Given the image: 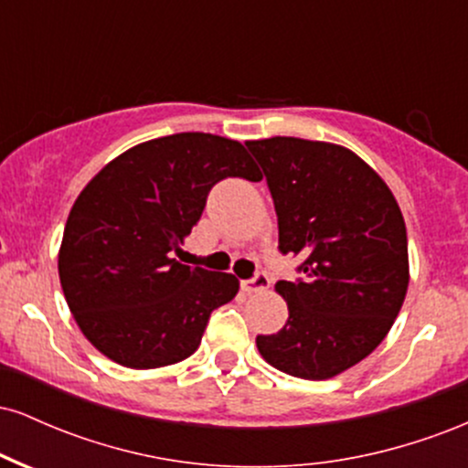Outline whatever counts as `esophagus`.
<instances>
[{"label":"esophagus","instance_id":"34e87169","mask_svg":"<svg viewBox=\"0 0 468 468\" xmlns=\"http://www.w3.org/2000/svg\"><path fill=\"white\" fill-rule=\"evenodd\" d=\"M271 288V279H268L266 272H257L255 277L246 279V282H241V290L244 292H261V290H268Z\"/></svg>","mask_w":468,"mask_h":468}]
</instances>
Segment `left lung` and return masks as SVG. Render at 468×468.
Returning <instances> with one entry per match:
<instances>
[{
    "label": "left lung",
    "instance_id": "1",
    "mask_svg": "<svg viewBox=\"0 0 468 468\" xmlns=\"http://www.w3.org/2000/svg\"><path fill=\"white\" fill-rule=\"evenodd\" d=\"M275 202L279 250L303 257L302 279L277 282L288 321L257 336L266 363L325 380L380 346L410 286L407 229L383 178L341 144L249 141Z\"/></svg>",
    "mask_w": 468,
    "mask_h": 468
}]
</instances>
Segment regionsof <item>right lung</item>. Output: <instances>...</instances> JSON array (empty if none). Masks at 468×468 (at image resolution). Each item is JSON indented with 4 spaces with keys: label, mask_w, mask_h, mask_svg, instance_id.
<instances>
[{
    "label": "right lung",
    "mask_w": 468,
    "mask_h": 468,
    "mask_svg": "<svg viewBox=\"0 0 468 468\" xmlns=\"http://www.w3.org/2000/svg\"><path fill=\"white\" fill-rule=\"evenodd\" d=\"M224 178L261 176L241 143L185 132L127 149L79 193L58 279L80 332L114 363L154 369L185 361L213 310L238 294L235 275L174 257Z\"/></svg>",
    "instance_id": "1"
}]
</instances>
